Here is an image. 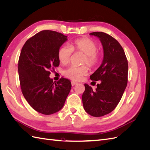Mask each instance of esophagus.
I'll list each match as a JSON object with an SVG mask.
<instances>
[{
  "label": "esophagus",
  "instance_id": "obj_1",
  "mask_svg": "<svg viewBox=\"0 0 150 150\" xmlns=\"http://www.w3.org/2000/svg\"><path fill=\"white\" fill-rule=\"evenodd\" d=\"M71 84H72V86H73L77 84V83H76V82H74V81H71Z\"/></svg>",
  "mask_w": 150,
  "mask_h": 150
}]
</instances>
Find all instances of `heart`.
I'll return each instance as SVG.
<instances>
[{
  "mask_svg": "<svg viewBox=\"0 0 150 150\" xmlns=\"http://www.w3.org/2000/svg\"><path fill=\"white\" fill-rule=\"evenodd\" d=\"M97 44L89 38H80L72 41L70 47L61 46L58 51L59 60L63 64H67L69 61L72 51L84 54L83 64H86L91 67L96 66L100 58V53L97 51ZM88 68L86 66L77 67L72 66L64 71V75L72 80L78 81L88 74Z\"/></svg>",
  "mask_w": 150,
  "mask_h": 150,
  "instance_id": "b5f03b06",
  "label": "heart"
}]
</instances>
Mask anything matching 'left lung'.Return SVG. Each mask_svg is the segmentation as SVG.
Segmentation results:
<instances>
[{
	"mask_svg": "<svg viewBox=\"0 0 150 150\" xmlns=\"http://www.w3.org/2000/svg\"><path fill=\"white\" fill-rule=\"evenodd\" d=\"M100 40L104 51L101 65L90 76L92 81H101L95 90L84 84L82 100L89 115L100 117L115 110L128 83V64L123 49L112 36L103 32L89 34Z\"/></svg>",
	"mask_w": 150,
	"mask_h": 150,
	"instance_id": "obj_1",
	"label": "left lung"
}]
</instances>
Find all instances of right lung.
Wrapping results in <instances>:
<instances>
[{
	"mask_svg": "<svg viewBox=\"0 0 150 150\" xmlns=\"http://www.w3.org/2000/svg\"><path fill=\"white\" fill-rule=\"evenodd\" d=\"M56 31H40L22 47L18 62L22 93L34 110L49 115L61 110L71 89V81L49 78L50 70L59 65L58 51L67 40Z\"/></svg>",
	"mask_w": 150,
	"mask_h": 150,
	"instance_id": "1",
	"label": "right lung"
}]
</instances>
